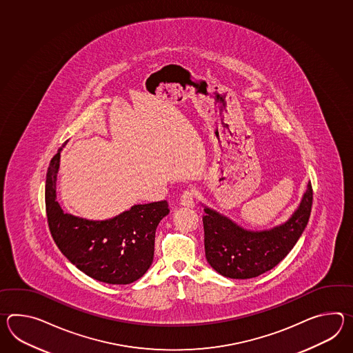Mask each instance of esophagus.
I'll return each instance as SVG.
<instances>
[{
	"mask_svg": "<svg viewBox=\"0 0 353 353\" xmlns=\"http://www.w3.org/2000/svg\"><path fill=\"white\" fill-rule=\"evenodd\" d=\"M181 204L188 208H192L195 205V188H186L180 199Z\"/></svg>",
	"mask_w": 353,
	"mask_h": 353,
	"instance_id": "esophagus-1",
	"label": "esophagus"
}]
</instances>
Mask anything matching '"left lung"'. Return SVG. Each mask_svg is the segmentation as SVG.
<instances>
[{
  "label": "left lung",
  "mask_w": 353,
  "mask_h": 353,
  "mask_svg": "<svg viewBox=\"0 0 353 353\" xmlns=\"http://www.w3.org/2000/svg\"><path fill=\"white\" fill-rule=\"evenodd\" d=\"M312 182L290 219L268 230H247L225 215L204 206L205 256L209 265L229 279H252L272 270L294 248L309 221Z\"/></svg>",
  "instance_id": "1"
}]
</instances>
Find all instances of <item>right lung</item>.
<instances>
[{"label": "right lung", "instance_id": "add662e5", "mask_svg": "<svg viewBox=\"0 0 353 353\" xmlns=\"http://www.w3.org/2000/svg\"><path fill=\"white\" fill-rule=\"evenodd\" d=\"M61 150L52 158L46 181L48 225L59 251L97 281L126 285L148 271L154 256L159 221L170 212L168 203L134 205L106 220H88L63 212L57 201Z\"/></svg>", "mask_w": 353, "mask_h": 353}]
</instances>
